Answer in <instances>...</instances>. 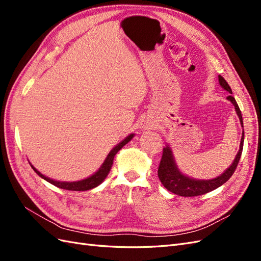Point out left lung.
I'll list each match as a JSON object with an SVG mask.
<instances>
[{"instance_id":"obj_1","label":"left lung","mask_w":261,"mask_h":261,"mask_svg":"<svg viewBox=\"0 0 261 261\" xmlns=\"http://www.w3.org/2000/svg\"><path fill=\"white\" fill-rule=\"evenodd\" d=\"M219 84L224 90H226L228 93H230V96H227L226 99L234 106L236 114L239 115L242 127H244L241 110L238 103H236V100L232 96L231 87L228 86V84L226 83L224 78L220 75H219ZM243 145H244V130L242 133L240 150L238 154L235 155V159L230 167H228L222 174L215 178L197 179V178L189 177L179 171L177 164L175 162V158L173 155L172 149L168 144L163 148V153L160 161V165H159V169H158V176H159V179L161 180L162 185L167 188L169 192L175 195L183 196V197H195V196L207 194L211 191H215L216 188L220 187L221 185H223L225 181L228 180V178L233 175V173L235 172L236 167H238L239 161L241 159Z\"/></svg>"}]
</instances>
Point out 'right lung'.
<instances>
[{
	"mask_svg": "<svg viewBox=\"0 0 261 261\" xmlns=\"http://www.w3.org/2000/svg\"><path fill=\"white\" fill-rule=\"evenodd\" d=\"M135 136V134H129V135L124 138L120 144H117L111 151L109 152V154L107 155L105 162L101 164V167L99 168V170L93 173L92 175H90L89 177L87 178H84V179H81V180H76V181H61V180H55V179H52L48 176L43 175L42 173L39 172L33 164L30 163L31 168L34 169V171L37 173V174L40 176L41 178L45 179L46 181H49V183H51L52 185L57 186L59 188H62V189H67V191H77V192H84V191H89V189H92L94 187L99 186L102 181H103L106 179V177L108 176V174L110 173V170H111L112 168V164H113V160H114V156L115 154L120 151V150L126 145L128 144L129 141L132 140V138Z\"/></svg>",
	"mask_w": 261,
	"mask_h": 261,
	"instance_id": "1",
	"label": "right lung"
}]
</instances>
